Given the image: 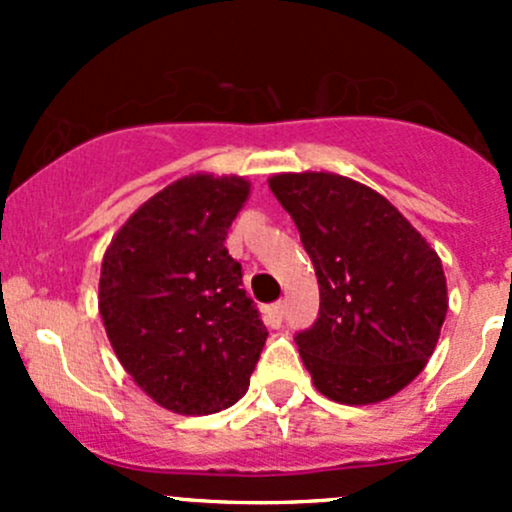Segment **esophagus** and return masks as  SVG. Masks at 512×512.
<instances>
[{
  "label": "esophagus",
  "mask_w": 512,
  "mask_h": 512,
  "mask_svg": "<svg viewBox=\"0 0 512 512\" xmlns=\"http://www.w3.org/2000/svg\"><path fill=\"white\" fill-rule=\"evenodd\" d=\"M265 322L275 329L282 327V322H285V302H277V304H272V307H267Z\"/></svg>",
  "instance_id": "1"
}]
</instances>
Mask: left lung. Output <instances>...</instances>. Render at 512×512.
Masks as SVG:
<instances>
[{
    "instance_id": "obj_1",
    "label": "left lung",
    "mask_w": 512,
    "mask_h": 512,
    "mask_svg": "<svg viewBox=\"0 0 512 512\" xmlns=\"http://www.w3.org/2000/svg\"><path fill=\"white\" fill-rule=\"evenodd\" d=\"M270 190L292 215L319 282L317 322L294 334L314 386L349 406L414 381L448 312L441 260L376 190L334 173H282Z\"/></svg>"
}]
</instances>
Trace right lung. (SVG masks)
Instances as JSON below:
<instances>
[{"label": "right lung", "mask_w": 512, "mask_h": 512, "mask_svg": "<svg viewBox=\"0 0 512 512\" xmlns=\"http://www.w3.org/2000/svg\"><path fill=\"white\" fill-rule=\"evenodd\" d=\"M245 178L188 175L143 203L103 255L98 312L123 369L163 409L240 401L267 329L225 247Z\"/></svg>", "instance_id": "right-lung-1"}]
</instances>
